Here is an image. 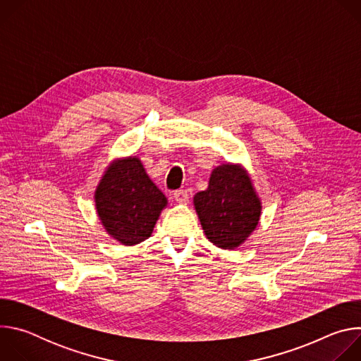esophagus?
<instances>
[{"mask_svg":"<svg viewBox=\"0 0 361 361\" xmlns=\"http://www.w3.org/2000/svg\"><path fill=\"white\" fill-rule=\"evenodd\" d=\"M173 197H174V200H176L177 202H180V204H185V202L188 201V194H187L185 190H176L174 194H173Z\"/></svg>","mask_w":361,"mask_h":361,"instance_id":"esophagus-1","label":"esophagus"}]
</instances>
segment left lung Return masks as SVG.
Wrapping results in <instances>:
<instances>
[{
	"label": "left lung",
	"instance_id": "left-lung-1",
	"mask_svg": "<svg viewBox=\"0 0 361 361\" xmlns=\"http://www.w3.org/2000/svg\"><path fill=\"white\" fill-rule=\"evenodd\" d=\"M194 207L207 238L217 247L234 250L255 230L262 202L240 166L213 170L209 188L194 195Z\"/></svg>",
	"mask_w": 361,
	"mask_h": 361
}]
</instances>
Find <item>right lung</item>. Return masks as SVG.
I'll return each instance as SVG.
<instances>
[{"label":"right lung","instance_id":"obj_1","mask_svg":"<svg viewBox=\"0 0 361 361\" xmlns=\"http://www.w3.org/2000/svg\"><path fill=\"white\" fill-rule=\"evenodd\" d=\"M95 207L107 233L124 245H134L152 233L166 195L147 176L137 157L114 161L95 190Z\"/></svg>","mask_w":361,"mask_h":361}]
</instances>
